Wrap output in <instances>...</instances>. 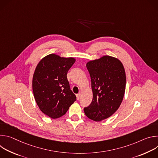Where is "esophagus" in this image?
Wrapping results in <instances>:
<instances>
[{
    "label": "esophagus",
    "mask_w": 158,
    "mask_h": 158,
    "mask_svg": "<svg viewBox=\"0 0 158 158\" xmlns=\"http://www.w3.org/2000/svg\"><path fill=\"white\" fill-rule=\"evenodd\" d=\"M76 97H77V100H79L80 97H81V95H80L79 94H78L76 95Z\"/></svg>",
    "instance_id": "obj_1"
}]
</instances>
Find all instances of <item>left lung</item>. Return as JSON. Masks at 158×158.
Segmentation results:
<instances>
[{
	"mask_svg": "<svg viewBox=\"0 0 158 158\" xmlns=\"http://www.w3.org/2000/svg\"><path fill=\"white\" fill-rule=\"evenodd\" d=\"M87 69L91 79L93 101L84 110L86 116L101 121L111 116L119 107L125 93L126 73L121 62L105 56L88 62Z\"/></svg>",
	"mask_w": 158,
	"mask_h": 158,
	"instance_id": "1",
	"label": "left lung"
}]
</instances>
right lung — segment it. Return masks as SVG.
Segmentation results:
<instances>
[{"label":"right lung","instance_id":"1","mask_svg":"<svg viewBox=\"0 0 158 158\" xmlns=\"http://www.w3.org/2000/svg\"><path fill=\"white\" fill-rule=\"evenodd\" d=\"M73 57L50 54L38 64L32 79L35 100L44 114L52 119L64 115L76 100L67 74L75 62Z\"/></svg>","mask_w":158,"mask_h":158}]
</instances>
